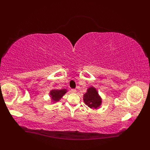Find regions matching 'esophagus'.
Returning a JSON list of instances; mask_svg holds the SVG:
<instances>
[{"instance_id": "34e87169", "label": "esophagus", "mask_w": 150, "mask_h": 150, "mask_svg": "<svg viewBox=\"0 0 150 150\" xmlns=\"http://www.w3.org/2000/svg\"><path fill=\"white\" fill-rule=\"evenodd\" d=\"M71 91H72V93H76V89H71Z\"/></svg>"}]
</instances>
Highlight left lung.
<instances>
[{"mask_svg":"<svg viewBox=\"0 0 150 150\" xmlns=\"http://www.w3.org/2000/svg\"><path fill=\"white\" fill-rule=\"evenodd\" d=\"M83 99L85 104L90 108L98 109L102 102L97 90L94 87H91L88 89L87 92L84 94Z\"/></svg>","mask_w":150,"mask_h":150,"instance_id":"8db88e82","label":"left lung"}]
</instances>
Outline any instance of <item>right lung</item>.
Returning a JSON list of instances; mask_svg holds the SVG:
<instances>
[{"mask_svg":"<svg viewBox=\"0 0 150 150\" xmlns=\"http://www.w3.org/2000/svg\"><path fill=\"white\" fill-rule=\"evenodd\" d=\"M67 90L66 89H63L61 90L54 89L50 92V95H51V98L53 102H57L58 101H59V99L64 96Z\"/></svg>","mask_w":150,"mask_h":150,"instance_id":"add662e5","label":"right lung"}]
</instances>
